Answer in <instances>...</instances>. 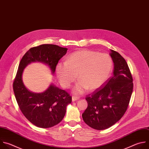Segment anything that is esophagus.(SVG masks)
I'll return each instance as SVG.
<instances>
[{
	"mask_svg": "<svg viewBox=\"0 0 149 149\" xmlns=\"http://www.w3.org/2000/svg\"><path fill=\"white\" fill-rule=\"evenodd\" d=\"M79 97H76V96H73L72 100V102H75V101L79 100Z\"/></svg>",
	"mask_w": 149,
	"mask_h": 149,
	"instance_id": "esophagus-1",
	"label": "esophagus"
}]
</instances>
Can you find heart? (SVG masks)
Instances as JSON below:
<instances>
[{
  "mask_svg": "<svg viewBox=\"0 0 149 149\" xmlns=\"http://www.w3.org/2000/svg\"><path fill=\"white\" fill-rule=\"evenodd\" d=\"M112 67V60L107 54L81 50L69 55L66 62L58 63L56 73L65 88H69L77 76L79 81L74 87L73 93L81 95L87 88L93 91L100 87L109 78Z\"/></svg>",
  "mask_w": 149,
  "mask_h": 149,
  "instance_id": "obj_1",
  "label": "heart"
}]
</instances>
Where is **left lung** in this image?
I'll return each instance as SVG.
<instances>
[{
    "label": "left lung",
    "mask_w": 149,
    "mask_h": 149,
    "mask_svg": "<svg viewBox=\"0 0 149 149\" xmlns=\"http://www.w3.org/2000/svg\"><path fill=\"white\" fill-rule=\"evenodd\" d=\"M110 51L113 75L105 86L86 97L88 106L82 114L85 123L98 130L109 128L120 119L133 92V78L127 62L118 52Z\"/></svg>",
    "instance_id": "left-lung-1"
}]
</instances>
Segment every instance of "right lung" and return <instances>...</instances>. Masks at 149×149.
<instances>
[{
	"label": "right lung",
	"instance_id": "right-lung-1",
	"mask_svg": "<svg viewBox=\"0 0 149 149\" xmlns=\"http://www.w3.org/2000/svg\"><path fill=\"white\" fill-rule=\"evenodd\" d=\"M68 49L55 45H42L30 49L20 62L13 87L19 107L27 119L41 128H49L60 123L66 114L72 97L53 84L42 93L29 91L24 86L22 74L25 68L33 62L47 65L54 74L58 61Z\"/></svg>",
	"mask_w": 149,
	"mask_h": 149
}]
</instances>
